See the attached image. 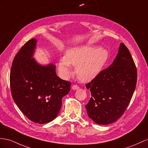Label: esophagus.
I'll list each match as a JSON object with an SVG mask.
<instances>
[{"instance_id":"34e87169","label":"esophagus","mask_w":148,"mask_h":148,"mask_svg":"<svg viewBox=\"0 0 148 148\" xmlns=\"http://www.w3.org/2000/svg\"><path fill=\"white\" fill-rule=\"evenodd\" d=\"M72 89H73V90H77V89H79V87L77 85L74 84L73 86H72Z\"/></svg>"}]
</instances>
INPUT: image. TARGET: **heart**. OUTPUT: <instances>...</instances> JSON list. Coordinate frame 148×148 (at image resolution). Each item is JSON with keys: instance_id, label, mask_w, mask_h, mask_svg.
<instances>
[{"instance_id": "heart-1", "label": "heart", "mask_w": 148, "mask_h": 148, "mask_svg": "<svg viewBox=\"0 0 148 148\" xmlns=\"http://www.w3.org/2000/svg\"><path fill=\"white\" fill-rule=\"evenodd\" d=\"M108 58V51L102 47L86 45L72 48L60 60L59 71L64 77H67L72 73L71 65L76 66L75 73L78 79L88 82L100 73Z\"/></svg>"}]
</instances>
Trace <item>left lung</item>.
I'll return each instance as SVG.
<instances>
[{
	"instance_id": "obj_1",
	"label": "left lung",
	"mask_w": 148,
	"mask_h": 148,
	"mask_svg": "<svg viewBox=\"0 0 148 148\" xmlns=\"http://www.w3.org/2000/svg\"><path fill=\"white\" fill-rule=\"evenodd\" d=\"M137 69L130 51L121 43L111 65L86 84L91 97L86 105L88 116L98 124L115 122L126 110L137 82Z\"/></svg>"
}]
</instances>
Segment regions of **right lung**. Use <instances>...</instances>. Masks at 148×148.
Listing matches in <instances>:
<instances>
[{
	"label": "right lung",
	"instance_id": "1",
	"mask_svg": "<svg viewBox=\"0 0 148 148\" xmlns=\"http://www.w3.org/2000/svg\"><path fill=\"white\" fill-rule=\"evenodd\" d=\"M36 39L28 40L15 56L10 84L13 99L22 112L32 122L45 124L58 116L71 82L56 75L54 64L40 66L36 61Z\"/></svg>",
	"mask_w": 148,
	"mask_h": 148
}]
</instances>
